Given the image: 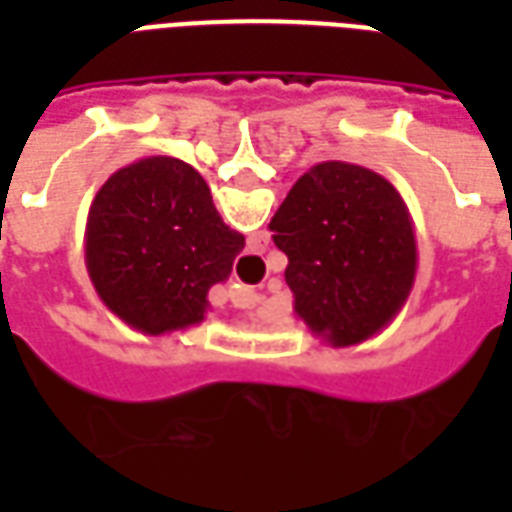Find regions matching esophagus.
Here are the masks:
<instances>
[{
	"label": "esophagus",
	"instance_id": "1",
	"mask_svg": "<svg viewBox=\"0 0 512 512\" xmlns=\"http://www.w3.org/2000/svg\"><path fill=\"white\" fill-rule=\"evenodd\" d=\"M227 299L233 301V307H238V310H252V307H257L260 296H257L255 290L241 288V285H230L227 288Z\"/></svg>",
	"mask_w": 512,
	"mask_h": 512
}]
</instances>
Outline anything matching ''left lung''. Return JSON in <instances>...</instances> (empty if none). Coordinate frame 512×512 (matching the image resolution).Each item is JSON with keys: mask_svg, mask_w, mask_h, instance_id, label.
<instances>
[{"mask_svg": "<svg viewBox=\"0 0 512 512\" xmlns=\"http://www.w3.org/2000/svg\"><path fill=\"white\" fill-rule=\"evenodd\" d=\"M268 227L288 255L293 310L329 345L365 343L403 310L417 277V238L400 191L378 172L315 164Z\"/></svg>", "mask_w": 512, "mask_h": 512, "instance_id": "obj_1", "label": "left lung"}]
</instances>
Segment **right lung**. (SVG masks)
Here are the masks:
<instances>
[{"label": "right lung", "mask_w": 512, "mask_h": 512, "mask_svg": "<svg viewBox=\"0 0 512 512\" xmlns=\"http://www.w3.org/2000/svg\"><path fill=\"white\" fill-rule=\"evenodd\" d=\"M241 249L244 235L222 222L205 178L172 156L117 169L87 213L84 263L98 299L153 337L205 321L208 290Z\"/></svg>", "instance_id": "right-lung-1"}]
</instances>
